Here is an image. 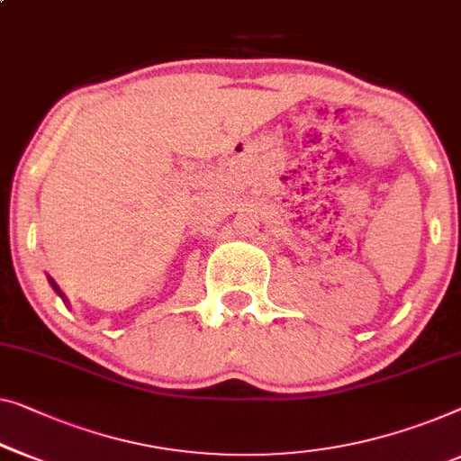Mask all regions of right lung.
Returning a JSON list of instances; mask_svg holds the SVG:
<instances>
[{
    "instance_id": "obj_1",
    "label": "right lung",
    "mask_w": 461,
    "mask_h": 461,
    "mask_svg": "<svg viewBox=\"0 0 461 461\" xmlns=\"http://www.w3.org/2000/svg\"><path fill=\"white\" fill-rule=\"evenodd\" d=\"M48 280H50V285H51V286H53V291H56V293H58V295H59V297H62V299H64V302H66V297H64V293H62V291H59V286H58V285H56V283H53V278H51V276H48Z\"/></svg>"
}]
</instances>
